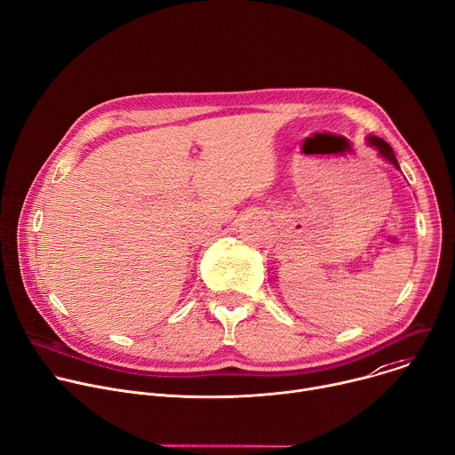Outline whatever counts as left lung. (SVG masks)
Masks as SVG:
<instances>
[{"mask_svg":"<svg viewBox=\"0 0 455 455\" xmlns=\"http://www.w3.org/2000/svg\"><path fill=\"white\" fill-rule=\"evenodd\" d=\"M366 143H368V147L376 148L378 154H379L385 161L392 163L397 171H401V169H399V163H397V159H395V154H394V150H392V147H390L385 140H381V138H378V136H366Z\"/></svg>","mask_w":455,"mask_h":455,"instance_id":"left-lung-1","label":"left lung"}]
</instances>
